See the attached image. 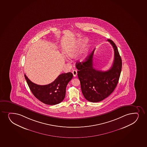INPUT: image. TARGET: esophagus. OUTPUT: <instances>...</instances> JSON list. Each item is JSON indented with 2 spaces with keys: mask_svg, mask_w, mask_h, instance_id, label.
I'll return each mask as SVG.
<instances>
[{
  "mask_svg": "<svg viewBox=\"0 0 147 147\" xmlns=\"http://www.w3.org/2000/svg\"><path fill=\"white\" fill-rule=\"evenodd\" d=\"M73 76L74 77H76L77 76V71L76 70H73Z\"/></svg>",
  "mask_w": 147,
  "mask_h": 147,
  "instance_id": "esophagus-1",
  "label": "esophagus"
}]
</instances>
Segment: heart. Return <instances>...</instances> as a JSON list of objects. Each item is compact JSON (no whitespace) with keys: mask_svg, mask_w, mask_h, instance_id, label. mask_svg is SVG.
Returning a JSON list of instances; mask_svg holds the SVG:
<instances>
[{"mask_svg":"<svg viewBox=\"0 0 147 147\" xmlns=\"http://www.w3.org/2000/svg\"><path fill=\"white\" fill-rule=\"evenodd\" d=\"M66 54L68 56L71 57H73L75 55L74 51L70 47H67L66 49Z\"/></svg>","mask_w":147,"mask_h":147,"instance_id":"obj_1","label":"heart"}]
</instances>
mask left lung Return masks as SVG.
I'll list each match as a JSON object with an SVG mask.
<instances>
[{
	"instance_id": "8db88e82",
	"label": "left lung",
	"mask_w": 147,
	"mask_h": 147,
	"mask_svg": "<svg viewBox=\"0 0 147 147\" xmlns=\"http://www.w3.org/2000/svg\"><path fill=\"white\" fill-rule=\"evenodd\" d=\"M114 51L113 65L108 71H98L93 67L94 49L83 62L76 63L81 91L86 100L92 102L101 101L115 89L121 72L122 61L115 43L108 39Z\"/></svg>"
}]
</instances>
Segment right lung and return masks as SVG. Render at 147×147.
I'll return each mask as SVG.
<instances>
[{"label": "right lung", "instance_id": "right-lung-1", "mask_svg": "<svg viewBox=\"0 0 147 147\" xmlns=\"http://www.w3.org/2000/svg\"><path fill=\"white\" fill-rule=\"evenodd\" d=\"M24 77L34 96L46 105H53L60 103L64 99L66 87L72 79L73 74L71 72L62 74L53 82L46 85H39L32 82L26 74Z\"/></svg>", "mask_w": 147, "mask_h": 147}]
</instances>
